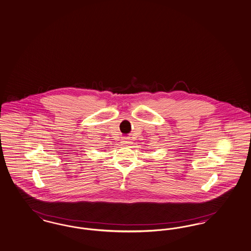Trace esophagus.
Instances as JSON below:
<instances>
[{
	"instance_id": "esophagus-1",
	"label": "esophagus",
	"mask_w": 251,
	"mask_h": 251,
	"mask_svg": "<svg viewBox=\"0 0 251 251\" xmlns=\"http://www.w3.org/2000/svg\"><path fill=\"white\" fill-rule=\"evenodd\" d=\"M121 143H122V145L125 146V147H130V145H131V142H130L129 139H124Z\"/></svg>"
}]
</instances>
